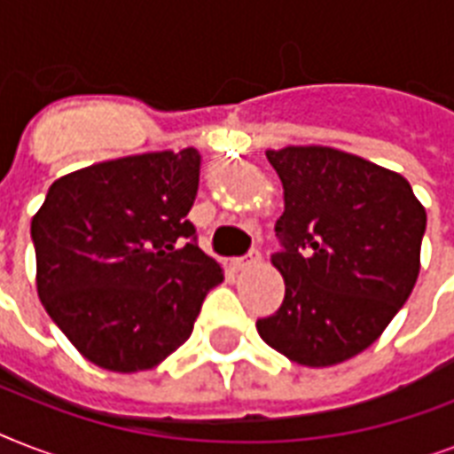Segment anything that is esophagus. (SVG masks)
I'll list each match as a JSON object with an SVG mask.
<instances>
[{"label": "esophagus", "mask_w": 454, "mask_h": 454, "mask_svg": "<svg viewBox=\"0 0 454 454\" xmlns=\"http://www.w3.org/2000/svg\"><path fill=\"white\" fill-rule=\"evenodd\" d=\"M259 262H262V254H259V249H252L249 254L233 259V266L238 270H245V269H249V266H254V263H259Z\"/></svg>", "instance_id": "esophagus-1"}]
</instances>
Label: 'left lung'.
Wrapping results in <instances>:
<instances>
[{"label":"left lung","mask_w":454,"mask_h":454,"mask_svg":"<svg viewBox=\"0 0 454 454\" xmlns=\"http://www.w3.org/2000/svg\"><path fill=\"white\" fill-rule=\"evenodd\" d=\"M283 181L270 263L285 301L256 330L303 367L363 353L408 301L419 276L427 209L398 171L327 145L266 151Z\"/></svg>","instance_id":"1"}]
</instances>
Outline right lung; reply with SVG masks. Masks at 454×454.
<instances>
[{"label": "right lung", "mask_w": 454, "mask_h": 454, "mask_svg": "<svg viewBox=\"0 0 454 454\" xmlns=\"http://www.w3.org/2000/svg\"><path fill=\"white\" fill-rule=\"evenodd\" d=\"M195 148L127 155L56 178L32 216L37 294L70 344L145 372L191 337L223 269L192 242Z\"/></svg>", "instance_id": "obj_1"}]
</instances>
